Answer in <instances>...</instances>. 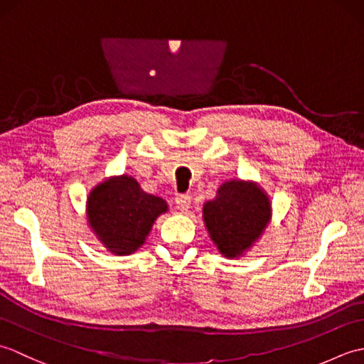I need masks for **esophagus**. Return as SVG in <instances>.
<instances>
[{
	"instance_id": "1",
	"label": "esophagus",
	"mask_w": 364,
	"mask_h": 364,
	"mask_svg": "<svg viewBox=\"0 0 364 364\" xmlns=\"http://www.w3.org/2000/svg\"><path fill=\"white\" fill-rule=\"evenodd\" d=\"M175 202H176V206L180 208L181 211H188L191 208V197L188 194H180L175 197Z\"/></svg>"
}]
</instances>
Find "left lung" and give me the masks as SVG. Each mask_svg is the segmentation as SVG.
Returning <instances> with one entry per match:
<instances>
[{
  "label": "left lung",
  "instance_id": "obj_1",
  "mask_svg": "<svg viewBox=\"0 0 364 364\" xmlns=\"http://www.w3.org/2000/svg\"><path fill=\"white\" fill-rule=\"evenodd\" d=\"M211 239L225 257L249 249L270 218L267 196L252 183L228 181L203 208Z\"/></svg>",
  "mask_w": 364,
  "mask_h": 364
}]
</instances>
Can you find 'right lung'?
I'll use <instances>...</instances> for the list:
<instances>
[{
  "label": "right lung",
  "mask_w": 364,
  "mask_h": 364,
  "mask_svg": "<svg viewBox=\"0 0 364 364\" xmlns=\"http://www.w3.org/2000/svg\"><path fill=\"white\" fill-rule=\"evenodd\" d=\"M166 211L164 200L146 194L136 180L125 175L102 183L87 200L92 228L100 241L117 255L136 252L154 219Z\"/></svg>",
  "instance_id": "right-lung-1"
}]
</instances>
